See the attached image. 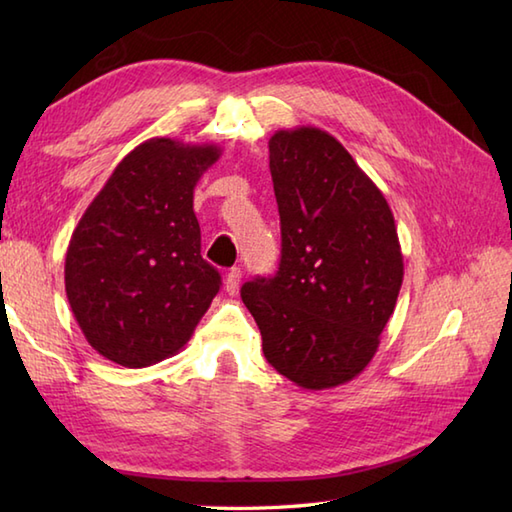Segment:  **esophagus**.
I'll return each mask as SVG.
<instances>
[{
	"mask_svg": "<svg viewBox=\"0 0 512 512\" xmlns=\"http://www.w3.org/2000/svg\"><path fill=\"white\" fill-rule=\"evenodd\" d=\"M239 281H242V270H239V268L228 270L226 277H224V288H226L228 295H235L237 288H239Z\"/></svg>",
	"mask_w": 512,
	"mask_h": 512,
	"instance_id": "esophagus-1",
	"label": "esophagus"
}]
</instances>
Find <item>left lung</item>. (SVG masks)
<instances>
[{
	"mask_svg": "<svg viewBox=\"0 0 512 512\" xmlns=\"http://www.w3.org/2000/svg\"><path fill=\"white\" fill-rule=\"evenodd\" d=\"M281 220L275 277L242 286L266 361L319 391L372 361L405 275L394 213L339 140L319 127L268 140Z\"/></svg>",
	"mask_w": 512,
	"mask_h": 512,
	"instance_id": "obj_1",
	"label": "left lung"
}]
</instances>
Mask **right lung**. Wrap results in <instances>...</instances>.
Instances as JSON below:
<instances>
[{
  "mask_svg": "<svg viewBox=\"0 0 512 512\" xmlns=\"http://www.w3.org/2000/svg\"><path fill=\"white\" fill-rule=\"evenodd\" d=\"M222 156L217 145L149 138L118 162L76 224L65 295L85 339L123 367L178 354L220 273L200 255L193 189Z\"/></svg>",
  "mask_w": 512,
  "mask_h": 512,
  "instance_id": "add662e5",
  "label": "right lung"
}]
</instances>
